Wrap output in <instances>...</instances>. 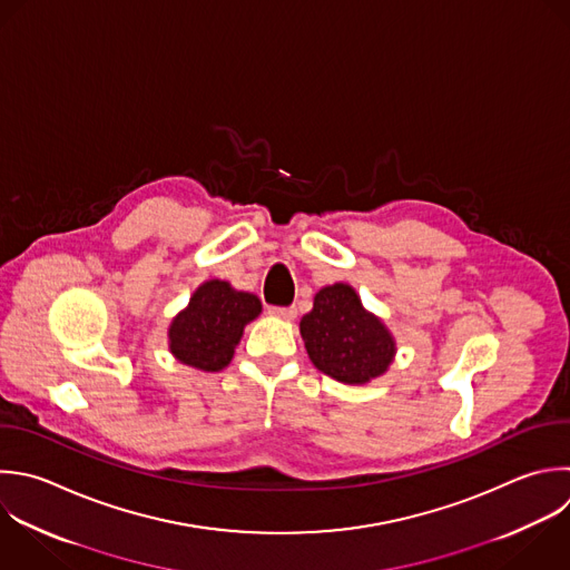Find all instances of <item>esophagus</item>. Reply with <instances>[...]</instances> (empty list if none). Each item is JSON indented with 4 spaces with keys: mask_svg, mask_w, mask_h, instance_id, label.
<instances>
[{
    "mask_svg": "<svg viewBox=\"0 0 570 570\" xmlns=\"http://www.w3.org/2000/svg\"><path fill=\"white\" fill-rule=\"evenodd\" d=\"M269 314L278 316V318H285V321H292V318H296V307H269Z\"/></svg>",
    "mask_w": 570,
    "mask_h": 570,
    "instance_id": "obj_1",
    "label": "esophagus"
}]
</instances>
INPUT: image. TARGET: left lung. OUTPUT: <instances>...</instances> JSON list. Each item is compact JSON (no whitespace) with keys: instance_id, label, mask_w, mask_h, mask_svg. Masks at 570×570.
I'll return each mask as SVG.
<instances>
[{"instance_id":"obj_1","label":"left lung","mask_w":570,"mask_h":570,"mask_svg":"<svg viewBox=\"0 0 570 570\" xmlns=\"http://www.w3.org/2000/svg\"><path fill=\"white\" fill-rule=\"evenodd\" d=\"M301 336L309 361L347 385H363L385 374L396 354L390 330L363 307L347 283L318 289L312 312L301 318Z\"/></svg>"}]
</instances>
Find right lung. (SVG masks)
<instances>
[{"label":"right lung","instance_id":"right-lung-1","mask_svg":"<svg viewBox=\"0 0 570 570\" xmlns=\"http://www.w3.org/2000/svg\"><path fill=\"white\" fill-rule=\"evenodd\" d=\"M261 312L258 296L236 292L227 281H207L171 321L169 350L189 367L220 372L232 363L245 325Z\"/></svg>","mask_w":570,"mask_h":570}]
</instances>
